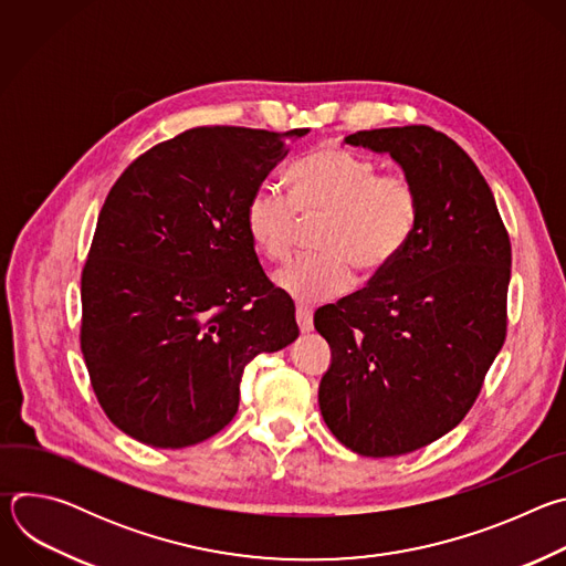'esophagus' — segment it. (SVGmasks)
I'll use <instances>...</instances> for the list:
<instances>
[{"label": "esophagus", "mask_w": 566, "mask_h": 566, "mask_svg": "<svg viewBox=\"0 0 566 566\" xmlns=\"http://www.w3.org/2000/svg\"><path fill=\"white\" fill-rule=\"evenodd\" d=\"M295 319H297V327H300L302 334H308V332L313 329V313H311L308 306L297 304V308H295Z\"/></svg>", "instance_id": "esophagus-1"}]
</instances>
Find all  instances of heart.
<instances>
[{"label": "heart", "mask_w": 566, "mask_h": 566, "mask_svg": "<svg viewBox=\"0 0 566 566\" xmlns=\"http://www.w3.org/2000/svg\"><path fill=\"white\" fill-rule=\"evenodd\" d=\"M291 192L262 184L247 203V230L271 262L293 253L302 219L325 217L315 247L275 273L280 291L297 302H322L345 293L356 277L385 273L412 241L421 217V192L400 172H382L374 160L343 147H319L291 168Z\"/></svg>", "instance_id": "1"}]
</instances>
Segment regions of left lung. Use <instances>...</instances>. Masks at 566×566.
<instances>
[{"instance_id": "left-lung-1", "label": "left lung", "mask_w": 566, "mask_h": 566, "mask_svg": "<svg viewBox=\"0 0 566 566\" xmlns=\"http://www.w3.org/2000/svg\"><path fill=\"white\" fill-rule=\"evenodd\" d=\"M389 154L421 192L417 232L363 291L315 311L332 347L317 402L363 457L415 452L457 428L506 340L511 239L472 158L428 125L345 138Z\"/></svg>"}]
</instances>
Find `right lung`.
<instances>
[{"label": "right lung", "instance_id": "right-lung-1", "mask_svg": "<svg viewBox=\"0 0 566 566\" xmlns=\"http://www.w3.org/2000/svg\"><path fill=\"white\" fill-rule=\"evenodd\" d=\"M306 132L195 127L140 154L109 190L83 269L80 347L101 408L132 439H210L237 415L247 365L300 336L247 203Z\"/></svg>", "mask_w": 566, "mask_h": 566}]
</instances>
